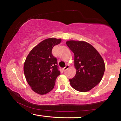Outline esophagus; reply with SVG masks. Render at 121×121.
<instances>
[{
  "label": "esophagus",
  "mask_w": 121,
  "mask_h": 121,
  "mask_svg": "<svg viewBox=\"0 0 121 121\" xmlns=\"http://www.w3.org/2000/svg\"><path fill=\"white\" fill-rule=\"evenodd\" d=\"M69 65H65V67H64V68H63V71H65L66 70H67V69H68V68H69Z\"/></svg>",
  "instance_id": "esophagus-1"
}]
</instances>
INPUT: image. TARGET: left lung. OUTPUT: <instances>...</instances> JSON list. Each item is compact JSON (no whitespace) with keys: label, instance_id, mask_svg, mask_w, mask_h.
<instances>
[{"label":"left lung","instance_id":"obj_1","mask_svg":"<svg viewBox=\"0 0 121 121\" xmlns=\"http://www.w3.org/2000/svg\"><path fill=\"white\" fill-rule=\"evenodd\" d=\"M74 53L75 77L69 79L71 87L78 91L86 92L101 81L105 65L101 55L94 47L84 41L70 40L66 42Z\"/></svg>","mask_w":121,"mask_h":121}]
</instances>
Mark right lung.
<instances>
[{"mask_svg":"<svg viewBox=\"0 0 121 121\" xmlns=\"http://www.w3.org/2000/svg\"><path fill=\"white\" fill-rule=\"evenodd\" d=\"M61 42L60 38L46 39L35 46L26 56L23 67L24 76L32 91L39 95L52 91L56 78L60 75L52 50Z\"/></svg>","mask_w":121,"mask_h":121,"instance_id":"add662e5","label":"right lung"}]
</instances>
